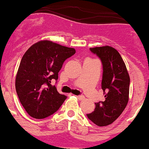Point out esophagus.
<instances>
[{
    "mask_svg": "<svg viewBox=\"0 0 149 149\" xmlns=\"http://www.w3.org/2000/svg\"><path fill=\"white\" fill-rule=\"evenodd\" d=\"M77 99L80 100H83L84 99V96H77Z\"/></svg>",
    "mask_w": 149,
    "mask_h": 149,
    "instance_id": "esophagus-1",
    "label": "esophagus"
}]
</instances>
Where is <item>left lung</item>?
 <instances>
[{
  "mask_svg": "<svg viewBox=\"0 0 149 149\" xmlns=\"http://www.w3.org/2000/svg\"><path fill=\"white\" fill-rule=\"evenodd\" d=\"M90 50L103 63L101 86L105 100L95 103L94 111L87 117L98 126H106L114 122L127 106L130 77L123 60L114 48L104 46L90 48Z\"/></svg>",
  "mask_w": 149,
  "mask_h": 149,
  "instance_id": "left-lung-1",
  "label": "left lung"
}]
</instances>
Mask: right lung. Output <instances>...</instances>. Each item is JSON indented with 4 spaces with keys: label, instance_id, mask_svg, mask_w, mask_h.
Segmentation results:
<instances>
[{
    "label": "right lung",
    "instance_id": "obj_1",
    "mask_svg": "<svg viewBox=\"0 0 149 149\" xmlns=\"http://www.w3.org/2000/svg\"><path fill=\"white\" fill-rule=\"evenodd\" d=\"M73 48L50 40H40L29 48L24 54L15 78V89L26 111L35 119H43L58 111L67 97L61 95L52 79L67 58L75 54Z\"/></svg>",
    "mask_w": 149,
    "mask_h": 149
}]
</instances>
